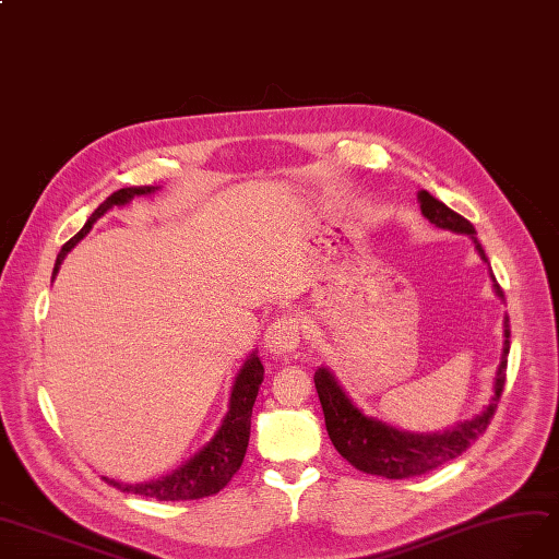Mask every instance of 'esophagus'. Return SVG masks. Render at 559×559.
Wrapping results in <instances>:
<instances>
[{"instance_id":"34e87169","label":"esophagus","mask_w":559,"mask_h":559,"mask_svg":"<svg viewBox=\"0 0 559 559\" xmlns=\"http://www.w3.org/2000/svg\"><path fill=\"white\" fill-rule=\"evenodd\" d=\"M299 345V320L293 316H281L269 324L264 334V347L269 355L283 357L287 353H295Z\"/></svg>"}]
</instances>
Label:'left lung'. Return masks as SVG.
<instances>
[{
  "instance_id": "left-lung-1",
  "label": "left lung",
  "mask_w": 559,
  "mask_h": 559,
  "mask_svg": "<svg viewBox=\"0 0 559 559\" xmlns=\"http://www.w3.org/2000/svg\"><path fill=\"white\" fill-rule=\"evenodd\" d=\"M419 202H421V214L432 225L459 235H469L474 239V248H477L479 255L488 262L479 239L474 237L477 235L474 233V225L467 218L449 210L444 202L432 198L428 191H419ZM492 287L495 293L504 297L498 281H495ZM509 347H511V332H509V320H504L502 361L498 368V376H495L492 399L488 407L472 421L456 424L442 432H407V430L389 426L384 421H378L373 417H366L364 412L345 396V391L341 389L336 378L329 373L326 368H318L313 380L322 403L324 426H326L329 438H332L336 451L349 465H355L366 474H376V477H384V479L419 477V474H426L453 459H459L463 451H467L474 444V440H479L484 436L495 415V409H498L502 389L507 382Z\"/></svg>"
}]
</instances>
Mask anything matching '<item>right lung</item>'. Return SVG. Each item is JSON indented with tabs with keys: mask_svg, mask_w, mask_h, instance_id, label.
<instances>
[{
	"mask_svg": "<svg viewBox=\"0 0 559 559\" xmlns=\"http://www.w3.org/2000/svg\"><path fill=\"white\" fill-rule=\"evenodd\" d=\"M158 189V186H131V189H119L110 198L98 204V210L87 218L85 227L69 239L61 248L57 262H55V274L59 272L61 260L67 258L71 248L90 233V227L106 214L110 206L127 204L135 195H150ZM264 380V368L260 364V357L253 353L241 366L239 376L233 386L230 396V409L218 428L212 442H206L191 461H186L181 467H177L173 474H165V477L156 481H144V484H119L115 479H106L110 486L123 490V492H135L142 498H154L158 502H179V500H200L216 495L221 488L227 486L237 469L243 463L248 436H251V415H253V403L258 399V389Z\"/></svg>",
	"mask_w": 559,
	"mask_h": 559,
	"instance_id": "1",
	"label": "right lung"
}]
</instances>
